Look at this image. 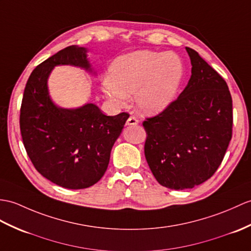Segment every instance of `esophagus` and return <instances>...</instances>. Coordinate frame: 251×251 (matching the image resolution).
Segmentation results:
<instances>
[{
  "label": "esophagus",
  "instance_id": "34e87169",
  "mask_svg": "<svg viewBox=\"0 0 251 251\" xmlns=\"http://www.w3.org/2000/svg\"><path fill=\"white\" fill-rule=\"evenodd\" d=\"M139 123V121L135 118V116H129L128 120L126 121V125L127 126H132V125H137Z\"/></svg>",
  "mask_w": 251,
  "mask_h": 251
}]
</instances>
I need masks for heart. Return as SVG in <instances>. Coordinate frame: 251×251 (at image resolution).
<instances>
[{
	"label": "heart",
	"instance_id": "b5f03b06",
	"mask_svg": "<svg viewBox=\"0 0 251 251\" xmlns=\"http://www.w3.org/2000/svg\"><path fill=\"white\" fill-rule=\"evenodd\" d=\"M183 77L184 64L177 54L143 50L115 59L102 87L106 96L118 104L135 94L139 111L155 115L172 103Z\"/></svg>",
	"mask_w": 251,
	"mask_h": 251
}]
</instances>
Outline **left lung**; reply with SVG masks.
Listing matches in <instances>:
<instances>
[{
  "label": "left lung",
  "instance_id": "obj_1",
  "mask_svg": "<svg viewBox=\"0 0 251 251\" xmlns=\"http://www.w3.org/2000/svg\"><path fill=\"white\" fill-rule=\"evenodd\" d=\"M191 75L176 100L143 122L145 158L167 188L183 190L216 172L232 138V98L224 78L186 47Z\"/></svg>",
  "mask_w": 251,
  "mask_h": 251
}]
</instances>
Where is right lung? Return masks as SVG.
Instances as JSON below:
<instances>
[{"mask_svg":"<svg viewBox=\"0 0 251 251\" xmlns=\"http://www.w3.org/2000/svg\"><path fill=\"white\" fill-rule=\"evenodd\" d=\"M84 47L69 46L34 69L23 93L20 130L35 169L50 182L68 189L96 184L106 172L114 142L128 113L104 115L94 103L74 109L52 100L48 78L55 66L71 65L93 73Z\"/></svg>","mask_w":251,"mask_h":251,"instance_id":"add662e5","label":"right lung"}]
</instances>
